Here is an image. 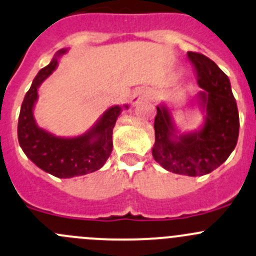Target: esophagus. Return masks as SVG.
<instances>
[{
    "mask_svg": "<svg viewBox=\"0 0 256 256\" xmlns=\"http://www.w3.org/2000/svg\"><path fill=\"white\" fill-rule=\"evenodd\" d=\"M148 96H150V91H148V88H136V90L134 91L132 96H131V104H132V105H136V104L140 102V101L144 100V98H148Z\"/></svg>",
    "mask_w": 256,
    "mask_h": 256,
    "instance_id": "esophagus-1",
    "label": "esophagus"
}]
</instances>
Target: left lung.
<instances>
[{
    "label": "left lung",
    "instance_id": "8db88e82",
    "mask_svg": "<svg viewBox=\"0 0 256 256\" xmlns=\"http://www.w3.org/2000/svg\"><path fill=\"white\" fill-rule=\"evenodd\" d=\"M202 88L196 95L204 114L199 130L180 132L164 104L156 108L152 156L165 170L178 175L202 176L219 168L239 138V112L229 78L209 57L188 52Z\"/></svg>",
    "mask_w": 256,
    "mask_h": 256
}]
</instances>
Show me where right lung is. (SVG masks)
Listing matches in <instances>:
<instances>
[{
  "instance_id": "right-lung-1",
  "label": "right lung",
  "mask_w": 256,
  "mask_h": 256,
  "mask_svg": "<svg viewBox=\"0 0 256 256\" xmlns=\"http://www.w3.org/2000/svg\"><path fill=\"white\" fill-rule=\"evenodd\" d=\"M68 52L61 48L48 65L40 70L24 95L20 111L17 136L27 158L41 170L60 178L94 172L105 165L112 151V130L116 120L128 105L111 106L100 116L95 125L82 135L61 138L37 125L34 108L38 98V88L56 70L58 58Z\"/></svg>"
}]
</instances>
